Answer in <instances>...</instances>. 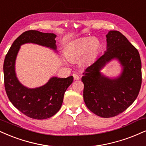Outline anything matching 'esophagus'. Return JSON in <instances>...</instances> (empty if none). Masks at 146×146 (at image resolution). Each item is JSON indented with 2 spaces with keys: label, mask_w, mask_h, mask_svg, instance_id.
Returning a JSON list of instances; mask_svg holds the SVG:
<instances>
[{
  "label": "esophagus",
  "mask_w": 146,
  "mask_h": 146,
  "mask_svg": "<svg viewBox=\"0 0 146 146\" xmlns=\"http://www.w3.org/2000/svg\"><path fill=\"white\" fill-rule=\"evenodd\" d=\"M73 78H74L75 80H80V77H79L77 74H73Z\"/></svg>",
  "instance_id": "1"
}]
</instances>
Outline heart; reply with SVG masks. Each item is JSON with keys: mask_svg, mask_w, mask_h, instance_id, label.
<instances>
[{"mask_svg": "<svg viewBox=\"0 0 146 146\" xmlns=\"http://www.w3.org/2000/svg\"><path fill=\"white\" fill-rule=\"evenodd\" d=\"M101 41L96 37L80 38L71 44L64 52L66 58L70 62H77L84 56L82 62H91L101 50Z\"/></svg>", "mask_w": 146, "mask_h": 146, "instance_id": "1", "label": "heart"}]
</instances>
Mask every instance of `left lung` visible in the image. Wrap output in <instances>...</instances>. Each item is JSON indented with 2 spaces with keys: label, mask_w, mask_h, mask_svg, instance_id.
Segmentation results:
<instances>
[{
  "label": "left lung",
  "mask_w": 146,
  "mask_h": 146,
  "mask_svg": "<svg viewBox=\"0 0 146 146\" xmlns=\"http://www.w3.org/2000/svg\"><path fill=\"white\" fill-rule=\"evenodd\" d=\"M107 50L83 73L84 100L91 111L102 117H114L135 101L141 86V62L138 50L116 31L106 35ZM113 59L119 60L123 72L118 78L105 77L100 70Z\"/></svg>",
  "instance_id": "obj_1"
}]
</instances>
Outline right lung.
<instances>
[{"label":"right lung","mask_w":146,"mask_h":146,"mask_svg":"<svg viewBox=\"0 0 146 146\" xmlns=\"http://www.w3.org/2000/svg\"><path fill=\"white\" fill-rule=\"evenodd\" d=\"M56 37L54 33L26 31L14 41L5 56L3 72L7 95L15 108L31 118L43 120L55 115L62 106L64 92L73 82V77H53L41 87L29 88L17 80L15 59L20 46L24 43H35L56 51Z\"/></svg>","instance_id":"right-lung-1"}]
</instances>
